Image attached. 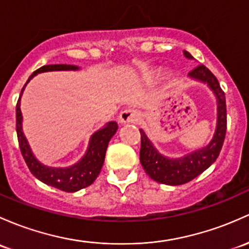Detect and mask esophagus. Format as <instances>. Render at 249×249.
Segmentation results:
<instances>
[{
	"mask_svg": "<svg viewBox=\"0 0 249 249\" xmlns=\"http://www.w3.org/2000/svg\"><path fill=\"white\" fill-rule=\"evenodd\" d=\"M141 114L135 109H124L119 116L120 124H127V123H137L140 120Z\"/></svg>",
	"mask_w": 249,
	"mask_h": 249,
	"instance_id": "esophagus-1",
	"label": "esophagus"
}]
</instances>
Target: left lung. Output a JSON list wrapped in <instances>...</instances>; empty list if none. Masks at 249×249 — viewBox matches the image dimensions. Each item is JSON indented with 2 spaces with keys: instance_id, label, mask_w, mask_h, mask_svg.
Wrapping results in <instances>:
<instances>
[{
  "instance_id": "8db88e82",
  "label": "left lung",
  "mask_w": 249,
  "mask_h": 249,
  "mask_svg": "<svg viewBox=\"0 0 249 249\" xmlns=\"http://www.w3.org/2000/svg\"><path fill=\"white\" fill-rule=\"evenodd\" d=\"M187 59H195L190 52L184 51ZM188 77L198 82L205 83L213 90L217 103V123L213 140L203 148L193 150L181 158H168L162 155L155 148L142 129L141 132L140 160L142 167L149 177L160 184L178 186L191 181L209 168L218 158L223 145L227 131V107L224 91L221 89L218 81L205 65H198Z\"/></svg>"
}]
</instances>
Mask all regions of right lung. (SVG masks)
Wrapping results in <instances>:
<instances>
[{"instance_id": "1", "label": "right lung", "mask_w": 249, "mask_h": 249, "mask_svg": "<svg viewBox=\"0 0 249 249\" xmlns=\"http://www.w3.org/2000/svg\"><path fill=\"white\" fill-rule=\"evenodd\" d=\"M80 68L71 64H50L44 65L36 70L21 90L20 98L17 104V133L19 141L20 150L25 159L26 164L30 168L31 173L40 180L44 184L54 188H58L65 192H76L78 190L88 187L95 181L98 175L100 174L101 168L105 161L107 146L111 138L118 130L116 122H108L104 127L99 129L91 135L88 148L83 158L69 167H49L41 163L33 154L25 133L22 131V113L20 108V100L22 96L23 89L27 83L32 80L36 75L46 71H69V70H78Z\"/></svg>"}]
</instances>
